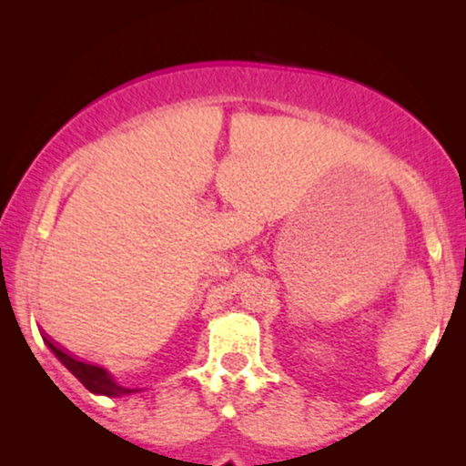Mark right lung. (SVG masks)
<instances>
[{"label": "right lung", "mask_w": 466, "mask_h": 466, "mask_svg": "<svg viewBox=\"0 0 466 466\" xmlns=\"http://www.w3.org/2000/svg\"><path fill=\"white\" fill-rule=\"evenodd\" d=\"M44 341H46V346L53 350L56 359H59L63 365L72 371V375L78 378L80 384L85 386L86 390H91L93 394H106V397H125V394L139 392V390H136V388L120 386L118 381L114 380V375L107 373L106 369H101L97 365H88V362L74 359L72 354H67L66 350H61L59 346H56V343L50 339L46 333H44Z\"/></svg>", "instance_id": "obj_1"}]
</instances>
